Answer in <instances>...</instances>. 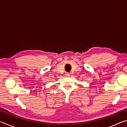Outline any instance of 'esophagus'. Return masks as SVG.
<instances>
[{"label":"esophagus","mask_w":127,"mask_h":127,"mask_svg":"<svg viewBox=\"0 0 127 127\" xmlns=\"http://www.w3.org/2000/svg\"><path fill=\"white\" fill-rule=\"evenodd\" d=\"M65 74V76H66V77H68V76H69V74H70L69 73H68V72H66Z\"/></svg>","instance_id":"obj_1"}]
</instances>
